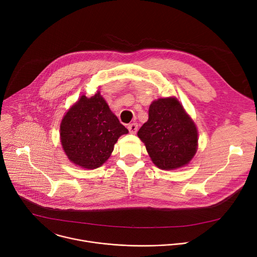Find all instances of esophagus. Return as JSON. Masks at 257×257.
I'll return each mask as SVG.
<instances>
[{
	"label": "esophagus",
	"instance_id": "obj_1",
	"mask_svg": "<svg viewBox=\"0 0 257 257\" xmlns=\"http://www.w3.org/2000/svg\"><path fill=\"white\" fill-rule=\"evenodd\" d=\"M138 129H139V125L136 123H132V124L128 125V130L132 134H135L136 132H138Z\"/></svg>",
	"mask_w": 257,
	"mask_h": 257
}]
</instances>
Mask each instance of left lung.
<instances>
[{"label":"left lung","instance_id":"1","mask_svg":"<svg viewBox=\"0 0 257 257\" xmlns=\"http://www.w3.org/2000/svg\"><path fill=\"white\" fill-rule=\"evenodd\" d=\"M138 135L153 163L160 169L183 167L191 161L197 151L196 126L175 97L152 102L149 119Z\"/></svg>","mask_w":257,"mask_h":257}]
</instances>
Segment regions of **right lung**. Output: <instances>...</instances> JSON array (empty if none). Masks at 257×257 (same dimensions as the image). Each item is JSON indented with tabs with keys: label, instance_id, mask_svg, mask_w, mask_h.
<instances>
[{
	"label": "right lung",
	"instance_id": "1",
	"mask_svg": "<svg viewBox=\"0 0 257 257\" xmlns=\"http://www.w3.org/2000/svg\"><path fill=\"white\" fill-rule=\"evenodd\" d=\"M127 133L100 92L90 98L82 95L60 126L61 144L68 159L87 169L103 164L119 136Z\"/></svg>",
	"mask_w": 257,
	"mask_h": 257
}]
</instances>
